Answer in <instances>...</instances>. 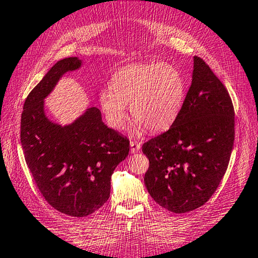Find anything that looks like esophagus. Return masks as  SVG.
<instances>
[{
    "label": "esophagus",
    "mask_w": 258,
    "mask_h": 258,
    "mask_svg": "<svg viewBox=\"0 0 258 258\" xmlns=\"http://www.w3.org/2000/svg\"><path fill=\"white\" fill-rule=\"evenodd\" d=\"M130 145H131V152H133V153L139 152V150L141 149V143L139 142V141H134V140L131 141Z\"/></svg>",
    "instance_id": "obj_1"
}]
</instances>
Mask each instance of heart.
I'll return each mask as SVG.
<instances>
[{"instance_id":"heart-1","label":"heart","mask_w":258,"mask_h":258,"mask_svg":"<svg viewBox=\"0 0 258 258\" xmlns=\"http://www.w3.org/2000/svg\"><path fill=\"white\" fill-rule=\"evenodd\" d=\"M184 98V80L169 63L131 64L119 69L110 79L109 89L99 94V105L114 128H122L126 106L139 130L161 132L178 116Z\"/></svg>"}]
</instances>
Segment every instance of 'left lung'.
Returning <instances> with one entry per match:
<instances>
[{
    "instance_id": "obj_1",
    "label": "left lung",
    "mask_w": 258,
    "mask_h": 258,
    "mask_svg": "<svg viewBox=\"0 0 258 258\" xmlns=\"http://www.w3.org/2000/svg\"><path fill=\"white\" fill-rule=\"evenodd\" d=\"M192 83L173 124L142 146L144 182L156 204L175 214L204 206L228 168L235 110L225 85L195 55Z\"/></svg>"
}]
</instances>
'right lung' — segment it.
<instances>
[{
  "mask_svg": "<svg viewBox=\"0 0 258 258\" xmlns=\"http://www.w3.org/2000/svg\"><path fill=\"white\" fill-rule=\"evenodd\" d=\"M80 64L77 57L60 60L30 92L20 134L35 185L52 208L72 217L88 216L107 201L110 176L130 152V141L103 123L98 108L64 127L45 117L43 98Z\"/></svg>",
  "mask_w": 258,
  "mask_h": 258,
  "instance_id": "right-lung-1",
  "label": "right lung"
}]
</instances>
